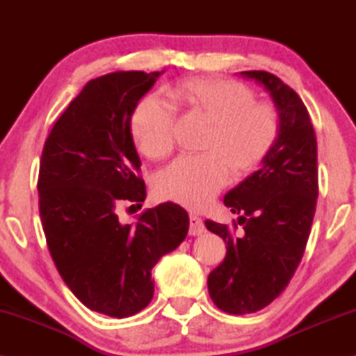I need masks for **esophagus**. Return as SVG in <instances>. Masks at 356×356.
<instances>
[{"mask_svg": "<svg viewBox=\"0 0 356 356\" xmlns=\"http://www.w3.org/2000/svg\"><path fill=\"white\" fill-rule=\"evenodd\" d=\"M204 232V222L197 215H190V236H201Z\"/></svg>", "mask_w": 356, "mask_h": 356, "instance_id": "esophagus-1", "label": "esophagus"}]
</instances>
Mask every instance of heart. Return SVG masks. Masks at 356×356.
Wrapping results in <instances>:
<instances>
[{
	"instance_id": "b5f03b06",
	"label": "heart",
	"mask_w": 356,
	"mask_h": 356,
	"mask_svg": "<svg viewBox=\"0 0 356 356\" xmlns=\"http://www.w3.org/2000/svg\"><path fill=\"white\" fill-rule=\"evenodd\" d=\"M176 110L210 124L200 156H182L156 176L155 195L188 209H202L226 185L229 174L246 176L267 159L281 134V116L256 102L248 86L220 78H186L166 89ZM135 146L150 160L174 150V111L163 99L147 95L130 119Z\"/></svg>"
}]
</instances>
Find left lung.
Instances as JSON below:
<instances>
[{
    "label": "left lung",
    "instance_id": "obj_1",
    "mask_svg": "<svg viewBox=\"0 0 356 356\" xmlns=\"http://www.w3.org/2000/svg\"><path fill=\"white\" fill-rule=\"evenodd\" d=\"M272 95L281 116V134L262 168L225 196L240 215L243 232L206 220L220 236L226 257L209 275L210 298L229 314H250L284 291L308 243L318 195L317 140L309 113L298 94L264 70L242 72Z\"/></svg>",
    "mask_w": 356,
    "mask_h": 356
}]
</instances>
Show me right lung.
I'll use <instances>...</instances> for the list:
<instances>
[{
	"label": "right lung",
	"instance_id": "1",
	"mask_svg": "<svg viewBox=\"0 0 356 356\" xmlns=\"http://www.w3.org/2000/svg\"><path fill=\"white\" fill-rule=\"evenodd\" d=\"M160 72H114L89 81L56 120L39 166V213L65 284L86 308L129 317L154 297V265L188 234V213L172 202L134 225L118 207L146 200L130 119ZM135 207V206H130Z\"/></svg>",
	"mask_w": 356,
	"mask_h": 356
}]
</instances>
